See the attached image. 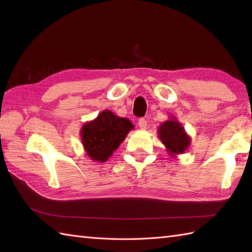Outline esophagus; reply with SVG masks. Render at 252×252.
<instances>
[{"label": "esophagus", "mask_w": 252, "mask_h": 252, "mask_svg": "<svg viewBox=\"0 0 252 252\" xmlns=\"http://www.w3.org/2000/svg\"><path fill=\"white\" fill-rule=\"evenodd\" d=\"M138 126H140L141 130H146L147 127V121L144 119V118H142V119L138 120Z\"/></svg>", "instance_id": "obj_1"}]
</instances>
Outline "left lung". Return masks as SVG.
Masks as SVG:
<instances>
[{"instance_id":"obj_1","label":"left lung","mask_w":252,"mask_h":252,"mask_svg":"<svg viewBox=\"0 0 252 252\" xmlns=\"http://www.w3.org/2000/svg\"><path fill=\"white\" fill-rule=\"evenodd\" d=\"M158 137L172 158L184 154L190 146L189 135L185 132L184 126L180 121L173 116L160 125L158 127Z\"/></svg>"}]
</instances>
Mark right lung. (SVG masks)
<instances>
[{"instance_id":"1","label":"right lung","mask_w":252,"mask_h":252,"mask_svg":"<svg viewBox=\"0 0 252 252\" xmlns=\"http://www.w3.org/2000/svg\"><path fill=\"white\" fill-rule=\"evenodd\" d=\"M133 129L134 126L127 118L116 116L108 109L103 110L82 126L80 133L84 151L94 161L106 162Z\"/></svg>"}]
</instances>
